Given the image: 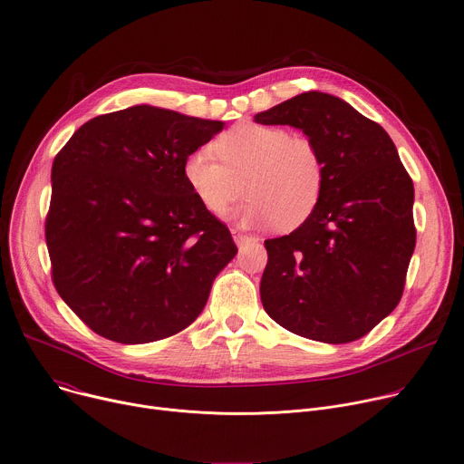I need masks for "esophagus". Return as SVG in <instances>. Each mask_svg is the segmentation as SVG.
<instances>
[{
    "label": "esophagus",
    "instance_id": "1",
    "mask_svg": "<svg viewBox=\"0 0 464 464\" xmlns=\"http://www.w3.org/2000/svg\"><path fill=\"white\" fill-rule=\"evenodd\" d=\"M233 240H235V244H237V246H242V244L249 242V240H251V237H247V235H244V233L237 231V229H233Z\"/></svg>",
    "mask_w": 464,
    "mask_h": 464
}]
</instances>
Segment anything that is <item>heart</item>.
<instances>
[{"instance_id": "heart-1", "label": "heart", "mask_w": 464, "mask_h": 464, "mask_svg": "<svg viewBox=\"0 0 464 464\" xmlns=\"http://www.w3.org/2000/svg\"><path fill=\"white\" fill-rule=\"evenodd\" d=\"M187 155L183 178L210 215L222 217L249 192L237 217L249 226H302L316 208L325 179L318 148L285 128L240 121L213 142Z\"/></svg>"}]
</instances>
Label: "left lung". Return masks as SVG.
<instances>
[{"label": "left lung", "instance_id": "obj_1", "mask_svg": "<svg viewBox=\"0 0 464 464\" xmlns=\"http://www.w3.org/2000/svg\"><path fill=\"white\" fill-rule=\"evenodd\" d=\"M254 120L304 131L325 168L313 215L265 240L263 307L305 339L353 343L400 304L416 244L412 181L382 125L333 94L304 92Z\"/></svg>", "mask_w": 464, "mask_h": 464}]
</instances>
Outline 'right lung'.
Listing matches in <instances>:
<instances>
[{
  "mask_svg": "<svg viewBox=\"0 0 464 464\" xmlns=\"http://www.w3.org/2000/svg\"><path fill=\"white\" fill-rule=\"evenodd\" d=\"M224 130L153 105L89 120L52 166L46 242L64 304L94 333L146 344L190 325L237 256L183 178Z\"/></svg>",
  "mask_w": 464,
  "mask_h": 464,
  "instance_id": "obj_1",
  "label": "right lung"
}]
</instances>
